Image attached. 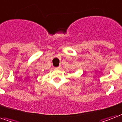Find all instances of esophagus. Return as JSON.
Masks as SVG:
<instances>
[{"instance_id":"34e87169","label":"esophagus","mask_w":122,"mask_h":122,"mask_svg":"<svg viewBox=\"0 0 122 122\" xmlns=\"http://www.w3.org/2000/svg\"><path fill=\"white\" fill-rule=\"evenodd\" d=\"M56 68H57V69H61V66H59L58 67H57Z\"/></svg>"}]
</instances>
